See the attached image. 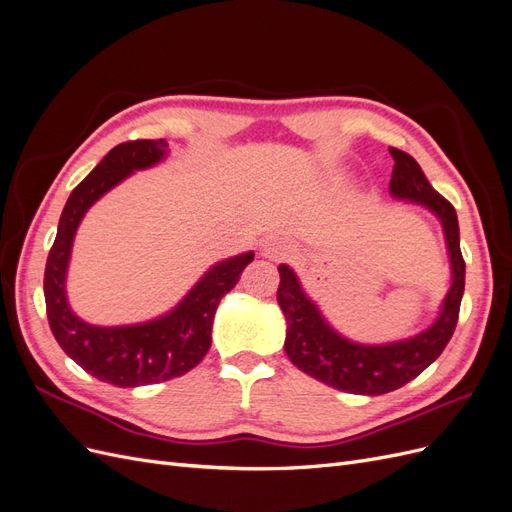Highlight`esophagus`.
Segmentation results:
<instances>
[{"label":"esophagus","instance_id":"1","mask_svg":"<svg viewBox=\"0 0 512 512\" xmlns=\"http://www.w3.org/2000/svg\"><path fill=\"white\" fill-rule=\"evenodd\" d=\"M292 252V247L284 241V239H277V237H273V239H269L267 243H265V256H269V258H284V256H288Z\"/></svg>","mask_w":512,"mask_h":512}]
</instances>
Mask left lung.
<instances>
[{
	"label": "left lung",
	"mask_w": 512,
	"mask_h": 512,
	"mask_svg": "<svg viewBox=\"0 0 512 512\" xmlns=\"http://www.w3.org/2000/svg\"><path fill=\"white\" fill-rule=\"evenodd\" d=\"M395 160L391 177V194L408 198L429 207L444 226V235L451 252L453 286L448 290L442 314L433 327L406 342L386 346L352 344L337 335L318 307L309 301L297 275L286 265H280V288L277 303L286 316V354L305 374L333 386L337 391L354 395H384L414 380L418 374L438 359L446 344L451 342L459 320V305L466 286V262L459 247V224L455 207L431 188L421 166L406 151L389 149Z\"/></svg>",
	"instance_id": "8db88e82"
}]
</instances>
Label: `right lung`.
Returning a JSON list of instances; mask_svg holds the SVG:
<instances>
[{"label":"right lung","instance_id":"right-lung-1","mask_svg":"<svg viewBox=\"0 0 512 512\" xmlns=\"http://www.w3.org/2000/svg\"><path fill=\"white\" fill-rule=\"evenodd\" d=\"M164 153V138L128 141L108 151L72 190L44 269L46 316L57 344L87 374L123 389L183 376L203 361L211 346L213 316L220 299L235 288L243 269L254 260V254L247 252L218 262L188 297L160 320L134 327H94L72 314L64 282L74 232L85 211L132 170L160 162Z\"/></svg>","mask_w":512,"mask_h":512}]
</instances>
